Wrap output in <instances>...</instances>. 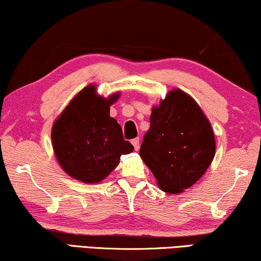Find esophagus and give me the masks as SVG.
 <instances>
[{"label": "esophagus", "instance_id": "obj_1", "mask_svg": "<svg viewBox=\"0 0 261 261\" xmlns=\"http://www.w3.org/2000/svg\"><path fill=\"white\" fill-rule=\"evenodd\" d=\"M131 143H132V145L135 146V150H138L139 149V138L132 139Z\"/></svg>", "mask_w": 261, "mask_h": 261}]
</instances>
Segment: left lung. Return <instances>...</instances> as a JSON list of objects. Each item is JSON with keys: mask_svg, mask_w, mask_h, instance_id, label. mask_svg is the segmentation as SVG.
Masks as SVG:
<instances>
[{"mask_svg": "<svg viewBox=\"0 0 261 261\" xmlns=\"http://www.w3.org/2000/svg\"><path fill=\"white\" fill-rule=\"evenodd\" d=\"M139 155L163 192L181 193L199 181L214 159V132L196 101L172 90L152 109Z\"/></svg>", "mask_w": 261, "mask_h": 261, "instance_id": "1", "label": "left lung"}]
</instances>
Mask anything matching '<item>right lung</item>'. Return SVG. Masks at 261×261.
Returning a JSON list of instances; mask_svg holds the SVG:
<instances>
[{
  "label": "right lung",
  "instance_id": "1",
  "mask_svg": "<svg viewBox=\"0 0 261 261\" xmlns=\"http://www.w3.org/2000/svg\"><path fill=\"white\" fill-rule=\"evenodd\" d=\"M90 85L75 95L54 123L52 143L57 160L69 176L85 183L104 179L119 164L120 156L134 151L122 127L110 117V105Z\"/></svg>",
  "mask_w": 261,
  "mask_h": 261
}]
</instances>
